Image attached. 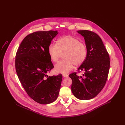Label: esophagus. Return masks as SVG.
<instances>
[{"mask_svg": "<svg viewBox=\"0 0 125 125\" xmlns=\"http://www.w3.org/2000/svg\"><path fill=\"white\" fill-rule=\"evenodd\" d=\"M62 76H63V77H68V75L66 74H62Z\"/></svg>", "mask_w": 125, "mask_h": 125, "instance_id": "1", "label": "esophagus"}]
</instances>
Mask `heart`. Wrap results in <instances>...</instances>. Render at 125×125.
I'll list each match as a JSON object with an SVG mask.
<instances>
[{"mask_svg": "<svg viewBox=\"0 0 125 125\" xmlns=\"http://www.w3.org/2000/svg\"><path fill=\"white\" fill-rule=\"evenodd\" d=\"M47 52L51 61L57 62L62 54H63V60L59 62L55 67L54 70L57 73H67L73 68L83 63L87 56L85 45L80 42L77 39L69 35L60 37L56 45L50 44Z\"/></svg>", "mask_w": 125, "mask_h": 125, "instance_id": "1", "label": "heart"}]
</instances>
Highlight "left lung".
Instances as JSON below:
<instances>
[{"label": "left lung", "instance_id": "1", "mask_svg": "<svg viewBox=\"0 0 125 125\" xmlns=\"http://www.w3.org/2000/svg\"><path fill=\"white\" fill-rule=\"evenodd\" d=\"M77 32L84 37L87 48L85 61L78 68L84 71L82 76L73 73L69 75L72 79L71 91L81 100L92 99L99 94L107 81L110 66L109 56L102 39L97 34L89 30Z\"/></svg>", "mask_w": 125, "mask_h": 125}]
</instances>
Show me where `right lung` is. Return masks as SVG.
I'll return each instance as SVG.
<instances>
[{
  "label": "right lung",
  "instance_id": "obj_1",
  "mask_svg": "<svg viewBox=\"0 0 125 125\" xmlns=\"http://www.w3.org/2000/svg\"><path fill=\"white\" fill-rule=\"evenodd\" d=\"M57 31H37L28 35L20 45L15 66L19 79L28 95L37 103L50 104L58 97L62 75L48 76L54 66L48 47Z\"/></svg>",
  "mask_w": 125,
  "mask_h": 125
}]
</instances>
